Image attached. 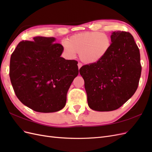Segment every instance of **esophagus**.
I'll return each mask as SVG.
<instances>
[{
  "label": "esophagus",
  "instance_id": "1",
  "mask_svg": "<svg viewBox=\"0 0 152 152\" xmlns=\"http://www.w3.org/2000/svg\"><path fill=\"white\" fill-rule=\"evenodd\" d=\"M78 65V67H79V69H80L82 65V63H78V65Z\"/></svg>",
  "mask_w": 152,
  "mask_h": 152
}]
</instances>
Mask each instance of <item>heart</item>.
<instances>
[{"label":"heart","mask_w":152,"mask_h":152,"mask_svg":"<svg viewBox=\"0 0 152 152\" xmlns=\"http://www.w3.org/2000/svg\"><path fill=\"white\" fill-rule=\"evenodd\" d=\"M67 56L72 58L79 53L82 62L96 63L103 59L111 47L109 36L98 31H86L71 36L63 44Z\"/></svg>","instance_id":"1"}]
</instances>
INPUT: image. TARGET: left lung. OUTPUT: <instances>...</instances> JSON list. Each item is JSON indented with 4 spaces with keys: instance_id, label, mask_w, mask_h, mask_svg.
Segmentation results:
<instances>
[{
    "instance_id": "obj_1",
    "label": "left lung",
    "mask_w": 152,
    "mask_h": 152,
    "mask_svg": "<svg viewBox=\"0 0 152 152\" xmlns=\"http://www.w3.org/2000/svg\"><path fill=\"white\" fill-rule=\"evenodd\" d=\"M111 47L102 60L82 66L89 107L96 111H113L130 99L138 87L141 73L140 53L128 31H114Z\"/></svg>"
}]
</instances>
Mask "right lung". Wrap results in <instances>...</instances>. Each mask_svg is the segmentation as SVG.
Returning a JSON list of instances; mask_svg holds the SVG:
<instances>
[{
    "label": "right lung",
    "mask_w": 152,
    "mask_h": 152,
    "mask_svg": "<svg viewBox=\"0 0 152 152\" xmlns=\"http://www.w3.org/2000/svg\"><path fill=\"white\" fill-rule=\"evenodd\" d=\"M55 38L36 37L23 40L11 54L10 77L20 102L35 112L63 108L67 92L79 74L78 62L61 58L63 45Z\"/></svg>",
    "instance_id": "add662e5"
}]
</instances>
